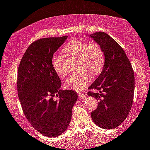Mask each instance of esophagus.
<instances>
[{"mask_svg": "<svg viewBox=\"0 0 150 150\" xmlns=\"http://www.w3.org/2000/svg\"><path fill=\"white\" fill-rule=\"evenodd\" d=\"M78 98H79V99H84L85 96H86V95L83 93H78Z\"/></svg>", "mask_w": 150, "mask_h": 150, "instance_id": "1", "label": "esophagus"}]
</instances>
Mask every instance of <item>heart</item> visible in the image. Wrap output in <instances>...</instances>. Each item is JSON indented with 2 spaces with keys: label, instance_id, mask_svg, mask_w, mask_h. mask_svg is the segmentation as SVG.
<instances>
[{
  "label": "heart",
  "instance_id": "1",
  "mask_svg": "<svg viewBox=\"0 0 150 150\" xmlns=\"http://www.w3.org/2000/svg\"><path fill=\"white\" fill-rule=\"evenodd\" d=\"M62 52L79 59V69H84L70 75L64 81L66 88L81 91L91 81V74L96 75L103 69L105 57L103 49L96 43H88L79 40H72L63 47ZM51 67L58 76L65 75L62 66V58L54 54L51 58Z\"/></svg>",
  "mask_w": 150,
  "mask_h": 150
}]
</instances>
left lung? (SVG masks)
Wrapping results in <instances>:
<instances>
[{
    "label": "left lung",
    "instance_id": "8db88e82",
    "mask_svg": "<svg viewBox=\"0 0 150 150\" xmlns=\"http://www.w3.org/2000/svg\"><path fill=\"white\" fill-rule=\"evenodd\" d=\"M91 37L102 47L105 57L103 70L88 88V95L99 101L91 117L100 128L112 129L125 120L132 107L134 72L124 50L114 39L103 32Z\"/></svg>",
    "mask_w": 150,
    "mask_h": 150
}]
</instances>
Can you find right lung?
<instances>
[{
  "mask_svg": "<svg viewBox=\"0 0 150 150\" xmlns=\"http://www.w3.org/2000/svg\"><path fill=\"white\" fill-rule=\"evenodd\" d=\"M67 38L65 35L35 40L18 68L17 91L24 114L36 131L49 137L66 131L78 99L74 91L60 89L59 77L51 67L53 55Z\"/></svg>",
  "mask_w": 150,
  "mask_h": 150,
  "instance_id": "right-lung-1",
  "label": "right lung"
}]
</instances>
